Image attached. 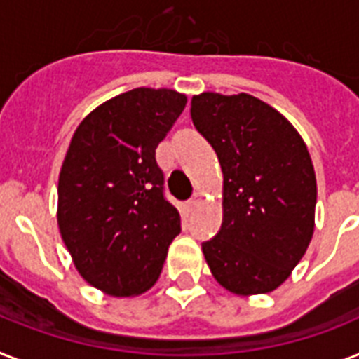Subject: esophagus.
<instances>
[{"label": "esophagus", "mask_w": 359, "mask_h": 359, "mask_svg": "<svg viewBox=\"0 0 359 359\" xmlns=\"http://www.w3.org/2000/svg\"><path fill=\"white\" fill-rule=\"evenodd\" d=\"M201 201H203V195H201V194H194V195H191V199L188 201L189 208H195V206L199 205Z\"/></svg>", "instance_id": "34e87169"}]
</instances>
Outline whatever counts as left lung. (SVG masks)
Segmentation results:
<instances>
[{
    "instance_id": "left-lung-1",
    "label": "left lung",
    "mask_w": 359,
    "mask_h": 359,
    "mask_svg": "<svg viewBox=\"0 0 359 359\" xmlns=\"http://www.w3.org/2000/svg\"><path fill=\"white\" fill-rule=\"evenodd\" d=\"M191 119L223 170V223L203 243L206 264L238 295L276 290L304 256L313 234L317 184L301 134L249 94L205 92Z\"/></svg>"
}]
</instances>
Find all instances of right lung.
Here are the masks:
<instances>
[{
  "mask_svg": "<svg viewBox=\"0 0 359 359\" xmlns=\"http://www.w3.org/2000/svg\"><path fill=\"white\" fill-rule=\"evenodd\" d=\"M186 107L175 90L134 88L88 114L58 177V229L84 280L114 297L156 282L180 234L156 147Z\"/></svg>",
  "mask_w": 359,
  "mask_h": 359,
  "instance_id": "right-lung-1",
  "label": "right lung"
}]
</instances>
